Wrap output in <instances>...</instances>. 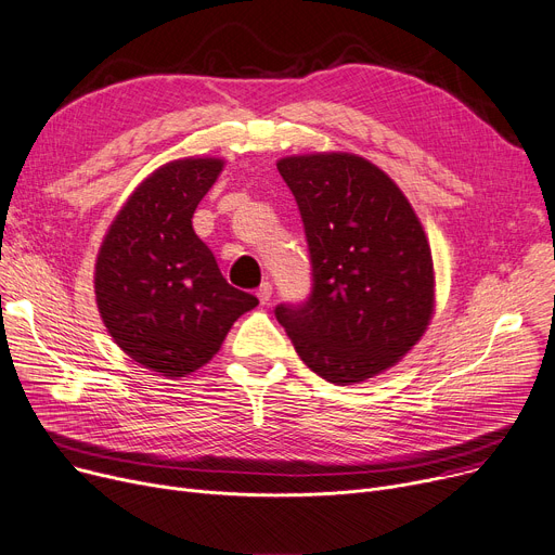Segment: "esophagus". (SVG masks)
Wrapping results in <instances>:
<instances>
[{
    "label": "esophagus",
    "instance_id": "34e87169",
    "mask_svg": "<svg viewBox=\"0 0 555 555\" xmlns=\"http://www.w3.org/2000/svg\"><path fill=\"white\" fill-rule=\"evenodd\" d=\"M271 293H273V286H271L269 282H262V284L257 286L255 296H257V300L262 302V305H269V300H271Z\"/></svg>",
    "mask_w": 555,
    "mask_h": 555
}]
</instances>
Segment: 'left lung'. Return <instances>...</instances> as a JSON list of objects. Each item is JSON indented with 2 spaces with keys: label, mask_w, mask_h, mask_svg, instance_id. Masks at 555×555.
I'll return each mask as SVG.
<instances>
[{
  "label": "left lung",
  "mask_w": 555,
  "mask_h": 555,
  "mask_svg": "<svg viewBox=\"0 0 555 555\" xmlns=\"http://www.w3.org/2000/svg\"><path fill=\"white\" fill-rule=\"evenodd\" d=\"M278 170L302 217L311 293L278 305L275 318L318 376L338 385L372 378L430 322L426 233L397 183L361 156H288Z\"/></svg>",
  "instance_id": "left-lung-1"
}]
</instances>
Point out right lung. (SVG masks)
Masks as SVG:
<instances>
[{"label":"right lung","instance_id":"1","mask_svg":"<svg viewBox=\"0 0 555 555\" xmlns=\"http://www.w3.org/2000/svg\"><path fill=\"white\" fill-rule=\"evenodd\" d=\"M223 168L183 158L147 177L118 212L95 262V300L116 345L163 376H185L219 351L257 298L225 282L192 215Z\"/></svg>","mask_w":555,"mask_h":555}]
</instances>
